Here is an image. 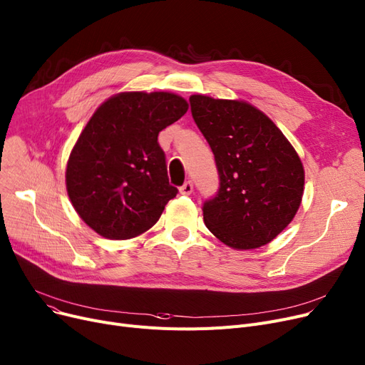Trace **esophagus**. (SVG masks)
<instances>
[{
	"instance_id": "obj_1",
	"label": "esophagus",
	"mask_w": 365,
	"mask_h": 365,
	"mask_svg": "<svg viewBox=\"0 0 365 365\" xmlns=\"http://www.w3.org/2000/svg\"><path fill=\"white\" fill-rule=\"evenodd\" d=\"M180 194L182 195H190V194H192L194 192V185H192V182H190V180H187L183 186H180Z\"/></svg>"
}]
</instances>
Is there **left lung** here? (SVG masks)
I'll return each instance as SVG.
<instances>
[{"label":"left lung","mask_w":365,"mask_h":365,"mask_svg":"<svg viewBox=\"0 0 365 365\" xmlns=\"http://www.w3.org/2000/svg\"><path fill=\"white\" fill-rule=\"evenodd\" d=\"M192 117L215 153L217 195L204 223L235 250L269 244L294 219L304 189L299 153L260 109L238 99L189 98Z\"/></svg>","instance_id":"obj_1"}]
</instances>
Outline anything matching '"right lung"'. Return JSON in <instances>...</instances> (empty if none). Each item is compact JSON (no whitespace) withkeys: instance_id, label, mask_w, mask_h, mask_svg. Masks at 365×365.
Segmentation results:
<instances>
[{"instance_id":"right-lung-1","label":"right lung","mask_w":365,"mask_h":365,"mask_svg":"<svg viewBox=\"0 0 365 365\" xmlns=\"http://www.w3.org/2000/svg\"><path fill=\"white\" fill-rule=\"evenodd\" d=\"M189 105L168 91H123L94 110L66 164L75 212L108 240L138 237L161 217L178 187L168 183L158 134Z\"/></svg>"}]
</instances>
